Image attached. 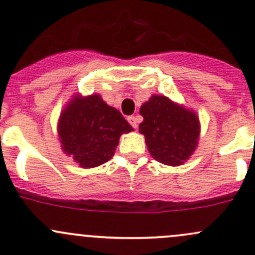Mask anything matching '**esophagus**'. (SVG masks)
I'll return each instance as SVG.
<instances>
[{"instance_id": "34e87169", "label": "esophagus", "mask_w": 255, "mask_h": 255, "mask_svg": "<svg viewBox=\"0 0 255 255\" xmlns=\"http://www.w3.org/2000/svg\"><path fill=\"white\" fill-rule=\"evenodd\" d=\"M128 122L132 125L133 128H138V119L135 116H129L128 117Z\"/></svg>"}]
</instances>
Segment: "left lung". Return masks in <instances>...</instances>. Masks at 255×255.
Here are the masks:
<instances>
[{"instance_id":"obj_1","label":"left lung","mask_w":255,"mask_h":255,"mask_svg":"<svg viewBox=\"0 0 255 255\" xmlns=\"http://www.w3.org/2000/svg\"><path fill=\"white\" fill-rule=\"evenodd\" d=\"M139 113L144 117L139 132L153 158L174 167L190 158L200 136V121L194 111L164 96H152Z\"/></svg>"}]
</instances>
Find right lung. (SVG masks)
<instances>
[{"instance_id":"1","label":"right lung","mask_w":255,"mask_h":255,"mask_svg":"<svg viewBox=\"0 0 255 255\" xmlns=\"http://www.w3.org/2000/svg\"><path fill=\"white\" fill-rule=\"evenodd\" d=\"M133 128L99 94L75 96L58 122L61 149L83 168H93L114 156L120 136Z\"/></svg>"}]
</instances>
